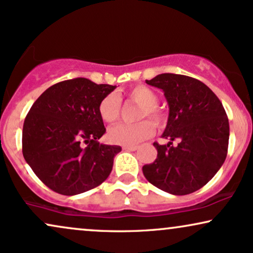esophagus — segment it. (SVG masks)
I'll return each mask as SVG.
<instances>
[{
    "label": "esophagus",
    "instance_id": "1",
    "mask_svg": "<svg viewBox=\"0 0 253 253\" xmlns=\"http://www.w3.org/2000/svg\"><path fill=\"white\" fill-rule=\"evenodd\" d=\"M137 149H138V146L137 145H124L123 146V150H126V151H136Z\"/></svg>",
    "mask_w": 253,
    "mask_h": 253
}]
</instances>
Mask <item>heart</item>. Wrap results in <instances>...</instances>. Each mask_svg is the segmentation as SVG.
<instances>
[{
    "label": "heart",
    "instance_id": "heart-1",
    "mask_svg": "<svg viewBox=\"0 0 253 253\" xmlns=\"http://www.w3.org/2000/svg\"><path fill=\"white\" fill-rule=\"evenodd\" d=\"M126 96L141 105L137 112V120L149 117L156 126H163L164 112L156 105L157 95L154 90L145 85H136L126 91ZM121 112V99L115 93H109L101 99L98 104V115L105 123H114L118 120ZM154 125L150 121L143 120L132 124H118L110 127L108 139L112 144L136 145L154 133Z\"/></svg>",
    "mask_w": 253,
    "mask_h": 253
}]
</instances>
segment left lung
I'll return each instance as SVG.
<instances>
[{
    "mask_svg": "<svg viewBox=\"0 0 253 253\" xmlns=\"http://www.w3.org/2000/svg\"><path fill=\"white\" fill-rule=\"evenodd\" d=\"M162 89L169 105L163 138L154 143L157 158L143 167L156 188L183 196L197 191L220 169L227 155L230 127L222 102L201 81L176 74H161L145 81ZM179 144L172 145V141Z\"/></svg>",
    "mask_w": 253,
    "mask_h": 253,
    "instance_id": "8db88e82",
    "label": "left lung"
}]
</instances>
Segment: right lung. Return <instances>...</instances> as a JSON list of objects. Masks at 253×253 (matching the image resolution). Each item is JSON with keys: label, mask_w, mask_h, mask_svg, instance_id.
Listing matches in <instances>:
<instances>
[{"label": "right lung", "mask_w": 253, "mask_h": 253, "mask_svg": "<svg viewBox=\"0 0 253 253\" xmlns=\"http://www.w3.org/2000/svg\"><path fill=\"white\" fill-rule=\"evenodd\" d=\"M116 85L88 79L56 83L36 99L22 132L24 160L52 191L74 196L102 184L121 146L101 144V99Z\"/></svg>", "instance_id": "add662e5"}]
</instances>
